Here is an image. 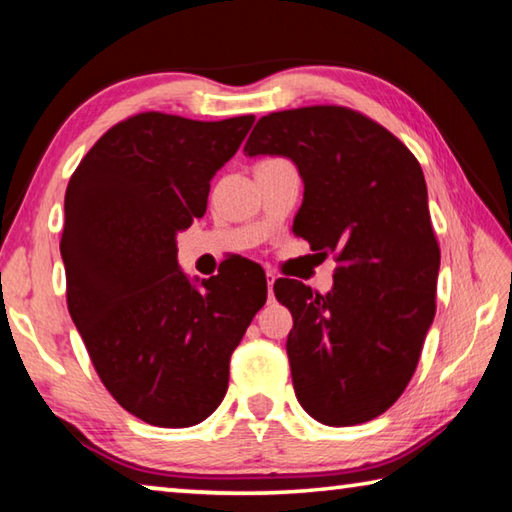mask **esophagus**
<instances>
[{
	"mask_svg": "<svg viewBox=\"0 0 512 512\" xmlns=\"http://www.w3.org/2000/svg\"><path fill=\"white\" fill-rule=\"evenodd\" d=\"M273 284H275V275L268 271L266 273V287H268V298H271V293H273Z\"/></svg>",
	"mask_w": 512,
	"mask_h": 512,
	"instance_id": "obj_1",
	"label": "esophagus"
}]
</instances>
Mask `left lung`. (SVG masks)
Masks as SVG:
<instances>
[{
  "mask_svg": "<svg viewBox=\"0 0 512 512\" xmlns=\"http://www.w3.org/2000/svg\"><path fill=\"white\" fill-rule=\"evenodd\" d=\"M244 151L296 164L305 198L293 232L339 264L325 296L287 277L273 287L293 316L298 402L327 427L377 418L411 381L436 316L440 248L420 162L377 121L341 106L271 112Z\"/></svg>",
  "mask_w": 512,
  "mask_h": 512,
  "instance_id": "1",
  "label": "left lung"
}]
</instances>
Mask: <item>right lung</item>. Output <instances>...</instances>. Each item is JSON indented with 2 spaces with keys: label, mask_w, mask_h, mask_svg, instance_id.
Masks as SVG:
<instances>
[{
  "label": "right lung",
  "mask_w": 512,
  "mask_h": 512,
  "mask_svg": "<svg viewBox=\"0 0 512 512\" xmlns=\"http://www.w3.org/2000/svg\"><path fill=\"white\" fill-rule=\"evenodd\" d=\"M253 121L140 112L101 135L69 178L60 239L69 316L103 386L153 427L214 413L232 352L266 302V277L246 262L196 289L176 246Z\"/></svg>",
  "instance_id": "add662e5"
}]
</instances>
